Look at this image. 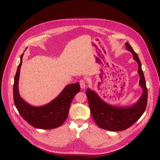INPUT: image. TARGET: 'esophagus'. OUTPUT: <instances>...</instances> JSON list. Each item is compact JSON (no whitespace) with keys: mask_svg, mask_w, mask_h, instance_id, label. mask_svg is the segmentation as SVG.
<instances>
[{"mask_svg":"<svg viewBox=\"0 0 160 160\" xmlns=\"http://www.w3.org/2000/svg\"><path fill=\"white\" fill-rule=\"evenodd\" d=\"M79 83H80L81 88H84L86 87V81L83 79L80 80L79 82Z\"/></svg>","mask_w":160,"mask_h":160,"instance_id":"esophagus-1","label":"esophagus"}]
</instances>
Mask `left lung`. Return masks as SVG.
Masks as SVG:
<instances>
[{
    "instance_id": "left-lung-1",
    "label": "left lung",
    "mask_w": 160,
    "mask_h": 160,
    "mask_svg": "<svg viewBox=\"0 0 160 160\" xmlns=\"http://www.w3.org/2000/svg\"><path fill=\"white\" fill-rule=\"evenodd\" d=\"M125 45L138 63L139 83L143 88V93L139 101L128 108L114 107L105 103L93 90L88 88L86 91L90 112L95 123L99 127L109 131L117 132L127 129L141 118L147 106L148 88L141 61L130 45L126 42Z\"/></svg>"
}]
</instances>
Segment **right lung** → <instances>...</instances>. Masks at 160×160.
<instances>
[{
    "label": "right lung",
    "instance_id": "obj_1",
    "mask_svg": "<svg viewBox=\"0 0 160 160\" xmlns=\"http://www.w3.org/2000/svg\"><path fill=\"white\" fill-rule=\"evenodd\" d=\"M22 55L14 77L13 86L14 102L23 119L32 127L40 129H52L61 126L66 120L71 103L80 92L78 83L67 85L62 92L51 102L41 107H33L25 102L18 92V81Z\"/></svg>",
    "mask_w": 160,
    "mask_h": 160
}]
</instances>
